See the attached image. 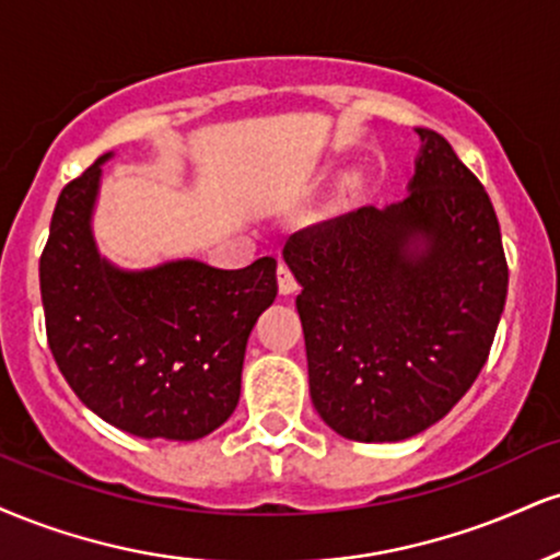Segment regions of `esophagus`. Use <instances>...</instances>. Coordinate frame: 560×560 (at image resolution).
I'll use <instances>...</instances> for the list:
<instances>
[{"label":"esophagus","mask_w":560,"mask_h":560,"mask_svg":"<svg viewBox=\"0 0 560 560\" xmlns=\"http://www.w3.org/2000/svg\"><path fill=\"white\" fill-rule=\"evenodd\" d=\"M276 279H279V292L284 298L298 292V279H294V273L289 271V266H284V262H279V268H276Z\"/></svg>","instance_id":"1"}]
</instances>
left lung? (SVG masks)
Returning a JSON list of instances; mask_svg holds the SVG:
<instances>
[{"label": "left lung", "mask_w": 560, "mask_h": 560, "mask_svg": "<svg viewBox=\"0 0 560 560\" xmlns=\"http://www.w3.org/2000/svg\"><path fill=\"white\" fill-rule=\"evenodd\" d=\"M407 198L292 234L310 399L349 441H407L467 394L506 305L493 203L443 135L417 127Z\"/></svg>", "instance_id": "obj_1"}]
</instances>
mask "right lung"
<instances>
[{
	"label": "right lung",
	"mask_w": 560,
	"mask_h": 560,
	"mask_svg": "<svg viewBox=\"0 0 560 560\" xmlns=\"http://www.w3.org/2000/svg\"><path fill=\"white\" fill-rule=\"evenodd\" d=\"M104 153L59 195L42 266L46 336L78 399L138 438L198 441L237 409L255 320L276 300V260L224 271L179 258L114 266L93 211Z\"/></svg>",
	"instance_id": "obj_1"
}]
</instances>
